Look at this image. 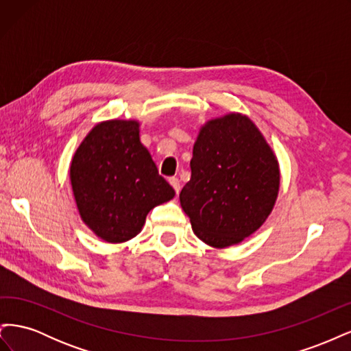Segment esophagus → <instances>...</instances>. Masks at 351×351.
Instances as JSON below:
<instances>
[{
    "label": "esophagus",
    "mask_w": 351,
    "mask_h": 351,
    "mask_svg": "<svg viewBox=\"0 0 351 351\" xmlns=\"http://www.w3.org/2000/svg\"><path fill=\"white\" fill-rule=\"evenodd\" d=\"M169 184L173 186V189L176 190V193L180 192V189H182V184H180V180L177 177H171L169 178Z\"/></svg>",
    "instance_id": "esophagus-1"
}]
</instances>
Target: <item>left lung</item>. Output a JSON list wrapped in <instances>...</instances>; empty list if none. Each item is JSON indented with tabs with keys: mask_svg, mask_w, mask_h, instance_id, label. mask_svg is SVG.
<instances>
[{
	"mask_svg": "<svg viewBox=\"0 0 351 351\" xmlns=\"http://www.w3.org/2000/svg\"><path fill=\"white\" fill-rule=\"evenodd\" d=\"M190 168L180 204L209 246L240 243L271 214L280 189L278 161L249 117L228 114L202 127Z\"/></svg>",
	"mask_w": 351,
	"mask_h": 351,
	"instance_id": "8db88e82",
	"label": "left lung"
}]
</instances>
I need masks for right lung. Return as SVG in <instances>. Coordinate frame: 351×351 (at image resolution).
<instances>
[{
    "label": "right lung",
    "mask_w": 351,
    "mask_h": 351,
    "mask_svg": "<svg viewBox=\"0 0 351 351\" xmlns=\"http://www.w3.org/2000/svg\"><path fill=\"white\" fill-rule=\"evenodd\" d=\"M70 180L84 224L108 243L139 234L147 212L176 195L158 174L133 120L95 125L73 156Z\"/></svg>",
    "instance_id": "add662e5"
}]
</instances>
